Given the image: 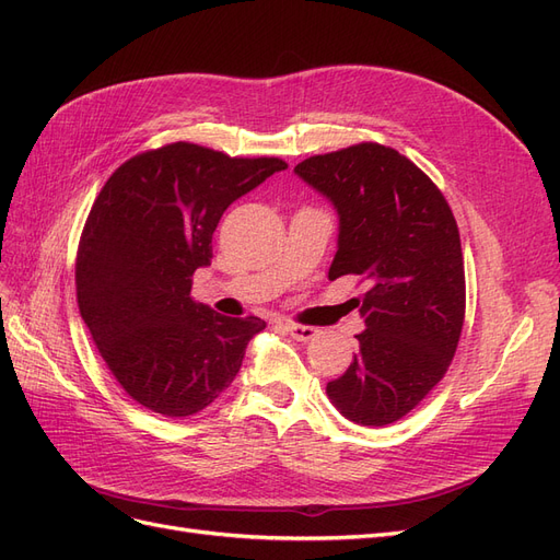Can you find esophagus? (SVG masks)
<instances>
[{"instance_id":"34e87169","label":"esophagus","mask_w":560,"mask_h":560,"mask_svg":"<svg viewBox=\"0 0 560 560\" xmlns=\"http://www.w3.org/2000/svg\"><path fill=\"white\" fill-rule=\"evenodd\" d=\"M284 331L290 334L292 338H296V341H311V338L317 336V329L315 327H306V325H294V322H284Z\"/></svg>"}]
</instances>
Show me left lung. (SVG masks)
<instances>
[{
	"instance_id": "left-lung-1",
	"label": "left lung",
	"mask_w": 560,
	"mask_h": 560,
	"mask_svg": "<svg viewBox=\"0 0 560 560\" xmlns=\"http://www.w3.org/2000/svg\"><path fill=\"white\" fill-rule=\"evenodd\" d=\"M294 173L338 214L329 280L366 282L352 299L360 352L327 383L358 425H389L444 378L465 322V266L455 217L434 182L399 151L362 142L301 161Z\"/></svg>"
}]
</instances>
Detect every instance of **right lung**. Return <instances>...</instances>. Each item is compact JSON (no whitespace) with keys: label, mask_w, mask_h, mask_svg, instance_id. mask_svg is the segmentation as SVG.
Returning <instances> with one entry per match:
<instances>
[{"label":"right lung","mask_w":560,"mask_h":560,"mask_svg":"<svg viewBox=\"0 0 560 560\" xmlns=\"http://www.w3.org/2000/svg\"><path fill=\"white\" fill-rule=\"evenodd\" d=\"M284 167L175 142L132 156L97 194L77 252L79 313L144 409L194 416L241 371L266 322L196 303L191 278L210 266L212 233L231 202Z\"/></svg>","instance_id":"right-lung-1"}]
</instances>
